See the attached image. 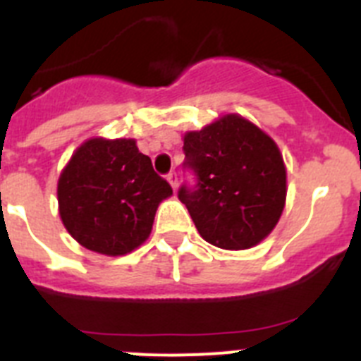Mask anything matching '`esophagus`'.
Masks as SVG:
<instances>
[{"instance_id": "obj_1", "label": "esophagus", "mask_w": 361, "mask_h": 361, "mask_svg": "<svg viewBox=\"0 0 361 361\" xmlns=\"http://www.w3.org/2000/svg\"><path fill=\"white\" fill-rule=\"evenodd\" d=\"M166 178H168V183L171 184V188H173V190H177V184H178L177 173H175V171H170V173L166 175Z\"/></svg>"}]
</instances>
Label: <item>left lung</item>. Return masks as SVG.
<instances>
[{"label": "left lung", "mask_w": 361, "mask_h": 361, "mask_svg": "<svg viewBox=\"0 0 361 361\" xmlns=\"http://www.w3.org/2000/svg\"><path fill=\"white\" fill-rule=\"evenodd\" d=\"M184 168L197 183L178 188L200 237L222 250H250L273 231L286 204V166L267 133L235 114L184 135Z\"/></svg>", "instance_id": "left-lung-1"}]
</instances>
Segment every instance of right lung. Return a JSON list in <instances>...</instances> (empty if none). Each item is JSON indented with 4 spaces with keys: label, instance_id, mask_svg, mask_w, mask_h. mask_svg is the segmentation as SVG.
Listing matches in <instances>:
<instances>
[{
    "label": "right lung",
    "instance_id": "add662e5",
    "mask_svg": "<svg viewBox=\"0 0 361 361\" xmlns=\"http://www.w3.org/2000/svg\"><path fill=\"white\" fill-rule=\"evenodd\" d=\"M173 193L133 139L82 142L57 183L59 215L82 247L119 257L149 237L159 204Z\"/></svg>",
    "mask_w": 361,
    "mask_h": 361
}]
</instances>
